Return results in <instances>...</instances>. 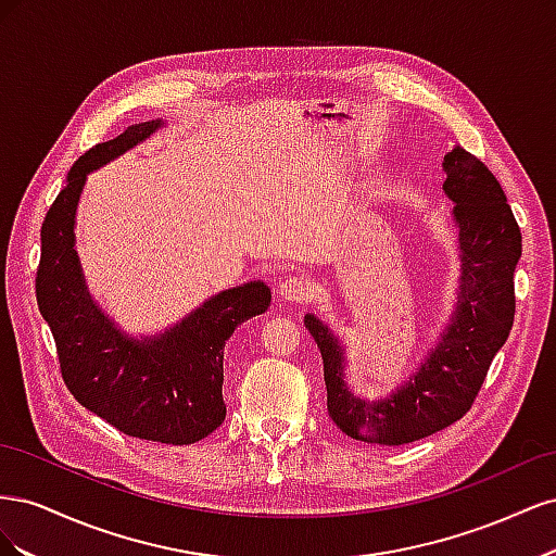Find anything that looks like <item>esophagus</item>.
Here are the masks:
<instances>
[{"label":"esophagus","mask_w":556,"mask_h":556,"mask_svg":"<svg viewBox=\"0 0 556 556\" xmlns=\"http://www.w3.org/2000/svg\"><path fill=\"white\" fill-rule=\"evenodd\" d=\"M278 292L285 301H290V304H301V301H306L311 296V282L304 276H290L280 282Z\"/></svg>","instance_id":"34e87169"}]
</instances>
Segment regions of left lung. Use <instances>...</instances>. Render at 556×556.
<instances>
[{
  "label": "left lung",
  "instance_id": "obj_1",
  "mask_svg": "<svg viewBox=\"0 0 556 556\" xmlns=\"http://www.w3.org/2000/svg\"><path fill=\"white\" fill-rule=\"evenodd\" d=\"M443 190L454 201V220L459 225L462 292L452 325L415 380L390 399H355L341 378L339 343L319 319L304 317L323 355L329 417L345 435L362 443H413L462 419L515 323L521 231L501 182L462 146L443 157Z\"/></svg>",
  "mask_w": 556,
  "mask_h": 556
}]
</instances>
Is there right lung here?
Returning a JSON list of instances; mask_svg holds the SVG:
<instances>
[{"instance_id":"1","label":"right lung","mask_w":556,"mask_h":556,"mask_svg":"<svg viewBox=\"0 0 556 556\" xmlns=\"http://www.w3.org/2000/svg\"><path fill=\"white\" fill-rule=\"evenodd\" d=\"M160 123L127 127L83 153L41 225L37 304L55 339L60 374L83 408L134 439L190 445L225 422L223 350L245 319L271 306L264 282L206 301L153 341H129L97 311L80 278L74 215L88 172L148 139Z\"/></svg>"}]
</instances>
